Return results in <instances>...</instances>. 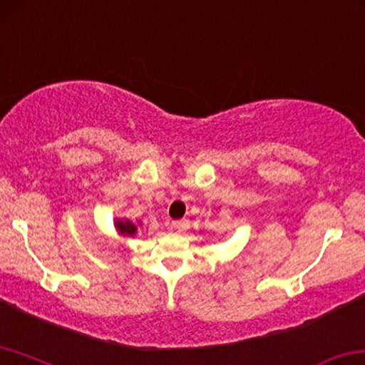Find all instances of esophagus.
Here are the masks:
<instances>
[{
	"instance_id": "1",
	"label": "esophagus",
	"mask_w": 365,
	"mask_h": 365,
	"mask_svg": "<svg viewBox=\"0 0 365 365\" xmlns=\"http://www.w3.org/2000/svg\"><path fill=\"white\" fill-rule=\"evenodd\" d=\"M189 227V222L187 220H175L171 222V228H175L176 232H182V230H186Z\"/></svg>"
}]
</instances>
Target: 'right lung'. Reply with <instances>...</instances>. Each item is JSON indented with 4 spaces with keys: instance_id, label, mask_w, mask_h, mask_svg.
<instances>
[{
    "instance_id": "add662e5",
    "label": "right lung",
    "mask_w": 365,
    "mask_h": 365,
    "mask_svg": "<svg viewBox=\"0 0 365 365\" xmlns=\"http://www.w3.org/2000/svg\"><path fill=\"white\" fill-rule=\"evenodd\" d=\"M115 227L122 235H133V233H135V230H137L135 225H133V223H130V222H117Z\"/></svg>"
}]
</instances>
